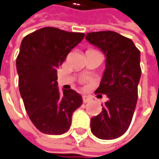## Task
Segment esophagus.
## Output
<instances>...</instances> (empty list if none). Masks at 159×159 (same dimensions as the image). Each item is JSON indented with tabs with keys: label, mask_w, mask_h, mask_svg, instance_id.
I'll list each match as a JSON object with an SVG mask.
<instances>
[{
	"label": "esophagus",
	"mask_w": 159,
	"mask_h": 159,
	"mask_svg": "<svg viewBox=\"0 0 159 159\" xmlns=\"http://www.w3.org/2000/svg\"><path fill=\"white\" fill-rule=\"evenodd\" d=\"M83 101H84V103H88L90 101V98L87 96H84L83 97Z\"/></svg>",
	"instance_id": "obj_1"
}]
</instances>
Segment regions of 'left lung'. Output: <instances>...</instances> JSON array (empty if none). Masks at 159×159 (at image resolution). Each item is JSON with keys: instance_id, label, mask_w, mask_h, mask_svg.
I'll return each mask as SVG.
<instances>
[{"instance_id": "1", "label": "left lung", "mask_w": 159, "mask_h": 159, "mask_svg": "<svg viewBox=\"0 0 159 159\" xmlns=\"http://www.w3.org/2000/svg\"><path fill=\"white\" fill-rule=\"evenodd\" d=\"M85 38L107 56L95 93L106 94L108 99L102 112L91 118L90 129L98 138L115 139L128 130L134 115L142 72L140 51L130 39L112 30L90 32Z\"/></svg>"}]
</instances>
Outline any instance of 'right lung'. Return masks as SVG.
<instances>
[{
	"mask_svg": "<svg viewBox=\"0 0 159 159\" xmlns=\"http://www.w3.org/2000/svg\"><path fill=\"white\" fill-rule=\"evenodd\" d=\"M85 34L45 27L25 36L16 58L18 86L31 122L42 133L61 134L70 128L83 98L69 89L61 93L57 69Z\"/></svg>",
	"mask_w": 159,
	"mask_h": 159,
	"instance_id": "1",
	"label": "right lung"
}]
</instances>
